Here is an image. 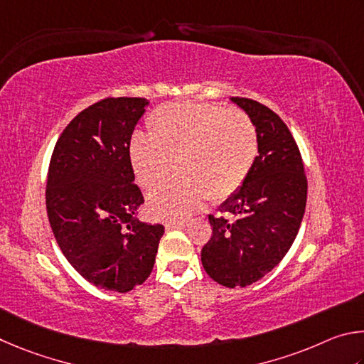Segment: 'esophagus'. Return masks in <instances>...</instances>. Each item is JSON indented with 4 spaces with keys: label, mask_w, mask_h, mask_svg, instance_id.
Segmentation results:
<instances>
[{
    "label": "esophagus",
    "mask_w": 364,
    "mask_h": 364,
    "mask_svg": "<svg viewBox=\"0 0 364 364\" xmlns=\"http://www.w3.org/2000/svg\"><path fill=\"white\" fill-rule=\"evenodd\" d=\"M166 230H174V228H183L187 227L186 220H178V222H166Z\"/></svg>",
    "instance_id": "esophagus-1"
}]
</instances>
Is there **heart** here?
I'll list each match as a JSON object with an SVG mask.
<instances>
[{
  "mask_svg": "<svg viewBox=\"0 0 364 364\" xmlns=\"http://www.w3.org/2000/svg\"><path fill=\"white\" fill-rule=\"evenodd\" d=\"M149 137L132 136L127 156L136 181L146 192L156 219H183L208 198L220 203L243 186L257 156V129L237 108L181 102L156 108L146 119Z\"/></svg>",
  "mask_w": 364,
  "mask_h": 364,
  "instance_id": "obj_1",
  "label": "heart"
}]
</instances>
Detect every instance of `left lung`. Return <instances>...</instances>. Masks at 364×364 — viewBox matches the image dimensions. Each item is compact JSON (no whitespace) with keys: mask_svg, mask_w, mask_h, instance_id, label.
Here are the masks:
<instances>
[{"mask_svg":"<svg viewBox=\"0 0 364 364\" xmlns=\"http://www.w3.org/2000/svg\"><path fill=\"white\" fill-rule=\"evenodd\" d=\"M257 129L259 149L237 193L209 215L213 237L201 250L209 277L227 288L250 286L282 262L294 243L307 205L301 151L288 126L259 102L232 97Z\"/></svg>","mask_w":364,"mask_h":364,"instance_id":"8db88e82","label":"left lung"}]
</instances>
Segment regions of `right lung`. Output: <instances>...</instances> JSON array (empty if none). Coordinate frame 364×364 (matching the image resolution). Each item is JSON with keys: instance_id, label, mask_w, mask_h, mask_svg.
<instances>
[{"instance_id": "right-lung-1", "label": "right lung", "mask_w": 364, "mask_h": 364, "mask_svg": "<svg viewBox=\"0 0 364 364\" xmlns=\"http://www.w3.org/2000/svg\"><path fill=\"white\" fill-rule=\"evenodd\" d=\"M149 100L104 99L76 114L50 156L46 209L63 256L104 291L127 292L150 277L164 233L136 218L144 203L127 156Z\"/></svg>"}]
</instances>
